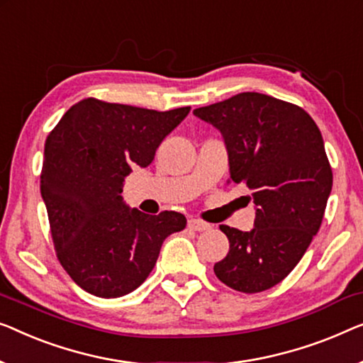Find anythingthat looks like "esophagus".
I'll return each instance as SVG.
<instances>
[{"mask_svg": "<svg viewBox=\"0 0 363 363\" xmlns=\"http://www.w3.org/2000/svg\"><path fill=\"white\" fill-rule=\"evenodd\" d=\"M188 228L193 229V230H199V233H203V230L211 229V224L204 223V220H201V219H190V220H188Z\"/></svg>", "mask_w": 363, "mask_h": 363, "instance_id": "esophagus-1", "label": "esophagus"}]
</instances>
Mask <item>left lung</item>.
I'll use <instances>...</instances> for the list:
<instances>
[{"mask_svg": "<svg viewBox=\"0 0 363 363\" xmlns=\"http://www.w3.org/2000/svg\"><path fill=\"white\" fill-rule=\"evenodd\" d=\"M193 114L223 135L234 183L250 190V230L220 225L229 252L214 264L220 281L259 293L295 269L314 235L333 190L321 130L304 109L262 93H239Z\"/></svg>", "mask_w": 363, "mask_h": 363, "instance_id": "left-lung-1", "label": "left lung"}]
</instances>
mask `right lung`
<instances>
[{
	"mask_svg": "<svg viewBox=\"0 0 363 363\" xmlns=\"http://www.w3.org/2000/svg\"><path fill=\"white\" fill-rule=\"evenodd\" d=\"M190 106L155 111L86 98L49 134L40 194L60 264L83 290L119 298L140 286L170 234L185 229L175 211L159 216L130 208L124 178L152 164L155 150Z\"/></svg>",
	"mask_w": 363,
	"mask_h": 363,
	"instance_id": "add662e5",
	"label": "right lung"
}]
</instances>
